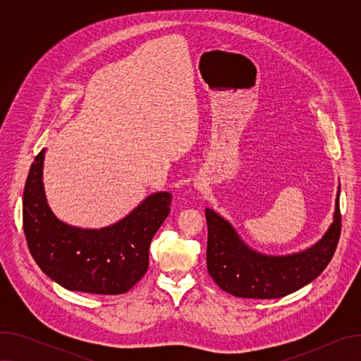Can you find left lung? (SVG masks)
I'll use <instances>...</instances> for the list:
<instances>
[{"mask_svg": "<svg viewBox=\"0 0 361 361\" xmlns=\"http://www.w3.org/2000/svg\"><path fill=\"white\" fill-rule=\"evenodd\" d=\"M209 227L207 270L216 284L235 297L279 298L317 279L336 251L340 230V185L333 223L312 247L286 255H269L247 245L228 220L205 209Z\"/></svg>", "mask_w": 361, "mask_h": 361, "instance_id": "8db88e82", "label": "left lung"}]
</instances>
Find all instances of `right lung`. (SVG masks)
<instances>
[{
  "instance_id": "1",
  "label": "right lung",
  "mask_w": 361,
  "mask_h": 361,
  "mask_svg": "<svg viewBox=\"0 0 361 361\" xmlns=\"http://www.w3.org/2000/svg\"><path fill=\"white\" fill-rule=\"evenodd\" d=\"M44 156L45 148L31 164L23 195V224L32 259L67 290L102 295L128 291L147 273L149 243L170 213L171 194H149L111 226L75 227L49 209L42 183Z\"/></svg>"
}]
</instances>
